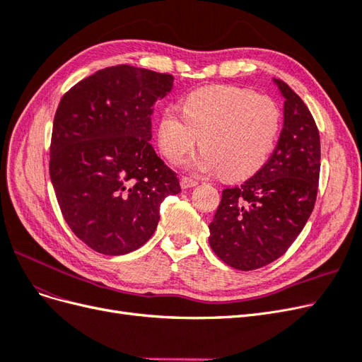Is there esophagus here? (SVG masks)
Wrapping results in <instances>:
<instances>
[{"instance_id":"34e87169","label":"esophagus","mask_w":362,"mask_h":362,"mask_svg":"<svg viewBox=\"0 0 362 362\" xmlns=\"http://www.w3.org/2000/svg\"><path fill=\"white\" fill-rule=\"evenodd\" d=\"M198 184V181H194V180H190V178H181V189H192V187H194V185Z\"/></svg>"}]
</instances>
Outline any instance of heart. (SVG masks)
Segmentation results:
<instances>
[{"label":"heart","mask_w":362,"mask_h":362,"mask_svg":"<svg viewBox=\"0 0 362 362\" xmlns=\"http://www.w3.org/2000/svg\"><path fill=\"white\" fill-rule=\"evenodd\" d=\"M281 128L278 104L266 95L234 86H208L184 98L182 112L164 108L157 141L172 163L190 154L201 137L202 154L192 163L201 173L243 180L269 160Z\"/></svg>","instance_id":"b5f03b06"}]
</instances>
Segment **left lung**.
Here are the masks:
<instances>
[{"instance_id":"1","label":"left lung","mask_w":362,"mask_h":362,"mask_svg":"<svg viewBox=\"0 0 362 362\" xmlns=\"http://www.w3.org/2000/svg\"><path fill=\"white\" fill-rule=\"evenodd\" d=\"M284 96V127L269 161L240 187L225 189L210 223L214 254L255 270L286 254L308 221L320 175V137L308 107L273 78Z\"/></svg>"}]
</instances>
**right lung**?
Listing matches in <instances>:
<instances>
[{"label":"right lung","instance_id":"obj_1","mask_svg":"<svg viewBox=\"0 0 362 362\" xmlns=\"http://www.w3.org/2000/svg\"><path fill=\"white\" fill-rule=\"evenodd\" d=\"M173 76L119 64L76 83L54 116L49 175L64 221L93 250L124 255L145 245L160 205L181 192L149 144L154 105Z\"/></svg>","mask_w":362,"mask_h":362}]
</instances>
